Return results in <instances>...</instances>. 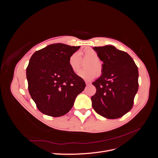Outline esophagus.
I'll return each instance as SVG.
<instances>
[{
	"label": "esophagus",
	"instance_id": "esophagus-1",
	"mask_svg": "<svg viewBox=\"0 0 158 158\" xmlns=\"http://www.w3.org/2000/svg\"><path fill=\"white\" fill-rule=\"evenodd\" d=\"M85 84H86V85H88L90 84V82H88V81H85Z\"/></svg>",
	"mask_w": 158,
	"mask_h": 158
}]
</instances>
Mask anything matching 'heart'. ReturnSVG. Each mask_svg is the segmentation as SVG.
Masks as SVG:
<instances>
[{
    "label": "heart",
    "mask_w": 158,
    "mask_h": 158,
    "mask_svg": "<svg viewBox=\"0 0 158 158\" xmlns=\"http://www.w3.org/2000/svg\"><path fill=\"white\" fill-rule=\"evenodd\" d=\"M80 54L83 58L89 60L85 64L87 69L82 70L78 73V76L82 79L90 80L96 77L98 73H101L102 70V64L98 59V55L96 52L92 48H85L80 52ZM78 52H74L72 55L69 60V63L71 69L74 72H77L80 66V56Z\"/></svg>",
    "instance_id": "b5f03b06"
}]
</instances>
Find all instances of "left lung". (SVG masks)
I'll return each instance as SVG.
<instances>
[{
    "instance_id": "8db88e82",
    "label": "left lung",
    "mask_w": 158,
    "mask_h": 158,
    "mask_svg": "<svg viewBox=\"0 0 158 158\" xmlns=\"http://www.w3.org/2000/svg\"><path fill=\"white\" fill-rule=\"evenodd\" d=\"M93 49L103 64L102 75L92 83L96 88L91 98L92 107L105 118H120L132 107L138 89V67L127 52L113 45Z\"/></svg>"
}]
</instances>
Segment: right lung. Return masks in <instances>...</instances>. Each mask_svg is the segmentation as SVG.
Masks as SVG:
<instances>
[{
	"label": "right lung",
	"instance_id": "right-lung-1",
	"mask_svg": "<svg viewBox=\"0 0 158 158\" xmlns=\"http://www.w3.org/2000/svg\"><path fill=\"white\" fill-rule=\"evenodd\" d=\"M80 46L55 44L35 52L26 69L28 90L40 111L60 117L73 107L85 82L71 69L70 56Z\"/></svg>",
	"mask_w": 158,
	"mask_h": 158
}]
</instances>
